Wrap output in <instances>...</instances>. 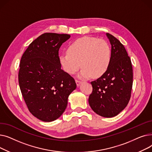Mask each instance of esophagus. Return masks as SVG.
<instances>
[{"label":"esophagus","mask_w":152,"mask_h":152,"mask_svg":"<svg viewBox=\"0 0 152 152\" xmlns=\"http://www.w3.org/2000/svg\"><path fill=\"white\" fill-rule=\"evenodd\" d=\"M76 85H77V87H79V85L81 84V81H80L77 80V79H76Z\"/></svg>","instance_id":"esophagus-1"}]
</instances>
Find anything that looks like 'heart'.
<instances>
[{
	"label": "heart",
	"instance_id": "1",
	"mask_svg": "<svg viewBox=\"0 0 152 152\" xmlns=\"http://www.w3.org/2000/svg\"><path fill=\"white\" fill-rule=\"evenodd\" d=\"M111 59V50L108 42L93 37L76 39L68 47L67 52L59 56L64 71L73 75L83 67L79 74L80 78L102 76L107 71Z\"/></svg>",
	"mask_w": 152,
	"mask_h": 152
}]
</instances>
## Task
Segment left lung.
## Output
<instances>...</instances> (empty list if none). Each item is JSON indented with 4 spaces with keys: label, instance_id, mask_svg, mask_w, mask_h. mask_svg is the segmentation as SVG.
<instances>
[{
    "label": "left lung",
    "instance_id": "8db88e82",
    "mask_svg": "<svg viewBox=\"0 0 152 152\" xmlns=\"http://www.w3.org/2000/svg\"><path fill=\"white\" fill-rule=\"evenodd\" d=\"M111 45V59L105 73L92 81L93 91L89 95V105L95 113L111 118L118 115L128 104L133 83L130 57L118 39L106 34Z\"/></svg>",
    "mask_w": 152,
    "mask_h": 152
}]
</instances>
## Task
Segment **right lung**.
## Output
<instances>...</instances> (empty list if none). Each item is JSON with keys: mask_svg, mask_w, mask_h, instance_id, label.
Wrapping results in <instances>:
<instances>
[{"mask_svg": "<svg viewBox=\"0 0 152 152\" xmlns=\"http://www.w3.org/2000/svg\"><path fill=\"white\" fill-rule=\"evenodd\" d=\"M70 35L47 33L32 42L21 58L20 90L29 111L42 121L58 119L65 111L75 79L61 69L58 51Z\"/></svg>", "mask_w": 152, "mask_h": 152, "instance_id": "obj_1", "label": "right lung"}]
</instances>
